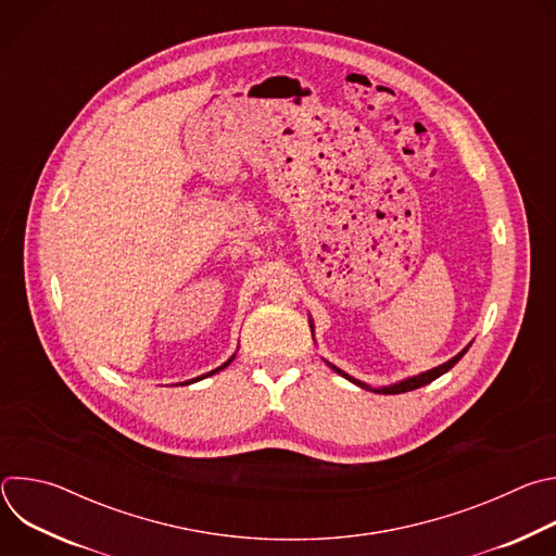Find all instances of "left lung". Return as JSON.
I'll list each match as a JSON object with an SVG mask.
<instances>
[{
	"instance_id": "left-lung-1",
	"label": "left lung",
	"mask_w": 556,
	"mask_h": 556,
	"mask_svg": "<svg viewBox=\"0 0 556 556\" xmlns=\"http://www.w3.org/2000/svg\"><path fill=\"white\" fill-rule=\"evenodd\" d=\"M312 328V326H309ZM468 348H470V343L459 352V354H455L451 361H446V363H442V365H438V367H433V369H429V371H422V374H418V376H412V378H407V380H401V382H395V384H389V387H369V384H365V382H361V380H356V378H352V376H348L345 371H341L339 367H334L332 363H328L334 371H339L341 376H345L350 382H354V384H358V387H363V389H371V391H376V393H405V391H412V389H418V387H422V384H429L431 380H435V378H440L442 374H446L466 352H468Z\"/></svg>"
}]
</instances>
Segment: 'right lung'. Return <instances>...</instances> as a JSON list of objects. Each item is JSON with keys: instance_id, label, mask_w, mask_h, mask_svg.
<instances>
[{"instance_id": "1", "label": "right lung", "mask_w": 556, "mask_h": 556, "mask_svg": "<svg viewBox=\"0 0 556 556\" xmlns=\"http://www.w3.org/2000/svg\"><path fill=\"white\" fill-rule=\"evenodd\" d=\"M232 358H235V354H232V356H230V358H228V361H226V363H224V365H219V367H217V369H213V371H208V374H204V376H198V378H193V380H187V382H182V384H191V382H198V380H202V378H206V376H213V374H217V371H219V369H224V367H228V365H230V361H232Z\"/></svg>"}]
</instances>
